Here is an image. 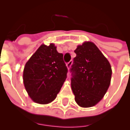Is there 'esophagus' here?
Segmentation results:
<instances>
[{"label":"esophagus","mask_w":130,"mask_h":130,"mask_svg":"<svg viewBox=\"0 0 130 130\" xmlns=\"http://www.w3.org/2000/svg\"><path fill=\"white\" fill-rule=\"evenodd\" d=\"M72 61H70L69 62H68L66 64V66H67L68 69L70 70V68H71V66H72Z\"/></svg>","instance_id":"1"}]
</instances>
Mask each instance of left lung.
<instances>
[{"label": "left lung", "instance_id": "8db88e82", "mask_svg": "<svg viewBox=\"0 0 130 130\" xmlns=\"http://www.w3.org/2000/svg\"><path fill=\"white\" fill-rule=\"evenodd\" d=\"M76 56L71 66V87L79 106H95L109 87L112 69L108 60L92 42L77 46Z\"/></svg>", "mask_w": 130, "mask_h": 130}]
</instances>
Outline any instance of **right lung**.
Masks as SVG:
<instances>
[{
    "label": "right lung",
    "instance_id": "obj_1",
    "mask_svg": "<svg viewBox=\"0 0 130 130\" xmlns=\"http://www.w3.org/2000/svg\"><path fill=\"white\" fill-rule=\"evenodd\" d=\"M63 54L53 43L41 45L25 65L23 79L30 98L45 105L56 99L67 77Z\"/></svg>",
    "mask_w": 130,
    "mask_h": 130
}]
</instances>
